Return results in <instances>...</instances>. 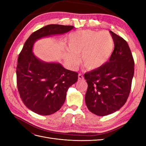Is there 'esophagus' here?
Returning a JSON list of instances; mask_svg holds the SVG:
<instances>
[{"instance_id":"34e87169","label":"esophagus","mask_w":146,"mask_h":146,"mask_svg":"<svg viewBox=\"0 0 146 146\" xmlns=\"http://www.w3.org/2000/svg\"><path fill=\"white\" fill-rule=\"evenodd\" d=\"M78 80H83V76H82V75L81 74H79L78 76Z\"/></svg>"}]
</instances>
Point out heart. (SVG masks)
Wrapping results in <instances>:
<instances>
[{
	"instance_id": "heart-1",
	"label": "heart",
	"mask_w": 146,
	"mask_h": 146,
	"mask_svg": "<svg viewBox=\"0 0 146 146\" xmlns=\"http://www.w3.org/2000/svg\"><path fill=\"white\" fill-rule=\"evenodd\" d=\"M68 50L64 59L72 68L78 64V57L82 55L83 66L88 70L101 68L111 57L114 41L108 32L84 30L72 32L68 37Z\"/></svg>"
}]
</instances>
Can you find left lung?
<instances>
[{
    "mask_svg": "<svg viewBox=\"0 0 146 146\" xmlns=\"http://www.w3.org/2000/svg\"><path fill=\"white\" fill-rule=\"evenodd\" d=\"M110 32L114 48L109 61L84 75L88 83L86 107L99 116L116 112L125 104L134 75V60L129 44L116 33Z\"/></svg>",
    "mask_w": 146,
    "mask_h": 146,
    "instance_id": "obj_1",
    "label": "left lung"
}]
</instances>
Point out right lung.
<instances>
[{"mask_svg":"<svg viewBox=\"0 0 146 146\" xmlns=\"http://www.w3.org/2000/svg\"><path fill=\"white\" fill-rule=\"evenodd\" d=\"M72 25L50 24L30 35L17 60V85L24 105L42 116L54 114L61 108L69 88L77 82L78 74L56 62H45L33 53L35 42L52 35H63L74 29Z\"/></svg>","mask_w":146,"mask_h":146,"instance_id":"obj_1","label":"right lung"}]
</instances>
